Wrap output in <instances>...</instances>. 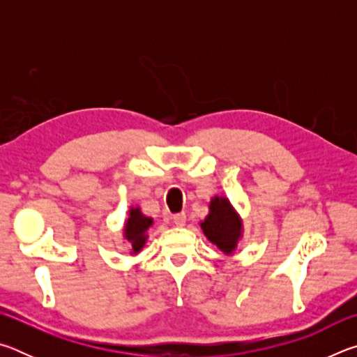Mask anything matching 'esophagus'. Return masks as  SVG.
Wrapping results in <instances>:
<instances>
[{
  "label": "esophagus",
  "mask_w": 357,
  "mask_h": 357,
  "mask_svg": "<svg viewBox=\"0 0 357 357\" xmlns=\"http://www.w3.org/2000/svg\"><path fill=\"white\" fill-rule=\"evenodd\" d=\"M173 222L176 227H184L185 225V214L184 213H179V214H174L173 215Z\"/></svg>",
  "instance_id": "esophagus-1"
}]
</instances>
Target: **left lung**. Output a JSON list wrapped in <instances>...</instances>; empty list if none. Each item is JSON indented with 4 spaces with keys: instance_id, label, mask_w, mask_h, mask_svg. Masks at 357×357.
<instances>
[{
    "instance_id": "1",
    "label": "left lung",
    "mask_w": 357,
    "mask_h": 357,
    "mask_svg": "<svg viewBox=\"0 0 357 357\" xmlns=\"http://www.w3.org/2000/svg\"><path fill=\"white\" fill-rule=\"evenodd\" d=\"M200 227L204 236L225 255L236 250L238 241L243 236V220L225 197H214L211 200L209 214Z\"/></svg>"
}]
</instances>
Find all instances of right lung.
<instances>
[{
    "label": "right lung",
    "instance_id": "add662e5",
    "mask_svg": "<svg viewBox=\"0 0 357 357\" xmlns=\"http://www.w3.org/2000/svg\"><path fill=\"white\" fill-rule=\"evenodd\" d=\"M153 225V219L142 214L140 208H132L129 211V219L126 220L124 238L129 241L132 253H138L148 239V228Z\"/></svg>",
    "mask_w": 357,
    "mask_h": 357
}]
</instances>
